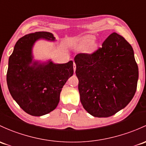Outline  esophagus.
Listing matches in <instances>:
<instances>
[{
  "label": "esophagus",
  "mask_w": 146,
  "mask_h": 146,
  "mask_svg": "<svg viewBox=\"0 0 146 146\" xmlns=\"http://www.w3.org/2000/svg\"><path fill=\"white\" fill-rule=\"evenodd\" d=\"M73 70H74V72L76 71V63H73Z\"/></svg>",
  "instance_id": "1"
}]
</instances>
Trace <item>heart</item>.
<instances>
[{"instance_id": "b5f03b06", "label": "heart", "mask_w": 146, "mask_h": 146, "mask_svg": "<svg viewBox=\"0 0 146 146\" xmlns=\"http://www.w3.org/2000/svg\"><path fill=\"white\" fill-rule=\"evenodd\" d=\"M85 40L87 42H91L94 40V38L92 36H87L85 38Z\"/></svg>"}]
</instances>
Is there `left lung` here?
<instances>
[{
	"instance_id": "obj_1",
	"label": "left lung",
	"mask_w": 146,
	"mask_h": 146,
	"mask_svg": "<svg viewBox=\"0 0 146 146\" xmlns=\"http://www.w3.org/2000/svg\"><path fill=\"white\" fill-rule=\"evenodd\" d=\"M80 101L94 117H108L123 109L134 97L139 68L134 50L116 33L92 54L74 58Z\"/></svg>"
}]
</instances>
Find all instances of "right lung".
I'll return each instance as SVG.
<instances>
[{"label": "right lung", "mask_w": 146, "mask_h": 146, "mask_svg": "<svg viewBox=\"0 0 146 146\" xmlns=\"http://www.w3.org/2000/svg\"><path fill=\"white\" fill-rule=\"evenodd\" d=\"M39 39L54 41L52 33L35 32L19 38L10 56L7 84L10 94L28 114L42 116L56 108L60 93L73 74V62L54 64L33 60L32 49Z\"/></svg>", "instance_id": "1"}]
</instances>
